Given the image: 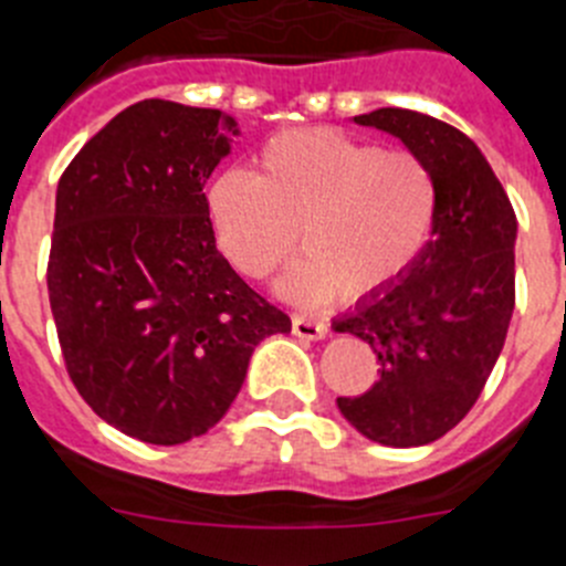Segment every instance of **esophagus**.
Wrapping results in <instances>:
<instances>
[{
    "mask_svg": "<svg viewBox=\"0 0 566 566\" xmlns=\"http://www.w3.org/2000/svg\"><path fill=\"white\" fill-rule=\"evenodd\" d=\"M293 333L298 338H307V340H321L327 338V324H321V321H310L304 315H293Z\"/></svg>",
    "mask_w": 566,
    "mask_h": 566,
    "instance_id": "34e87169",
    "label": "esophagus"
}]
</instances>
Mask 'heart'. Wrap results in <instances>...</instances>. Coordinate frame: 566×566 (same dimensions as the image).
Wrapping results in <instances>:
<instances>
[{
	"label": "heart",
	"mask_w": 566,
	"mask_h": 566,
	"mask_svg": "<svg viewBox=\"0 0 566 566\" xmlns=\"http://www.w3.org/2000/svg\"><path fill=\"white\" fill-rule=\"evenodd\" d=\"M208 211L222 251L248 276H271L302 237L304 256L279 284L282 295L360 302L400 282L426 251L440 188L417 151L315 126L271 137L256 175L213 177Z\"/></svg>",
	"instance_id": "heart-1"
}]
</instances>
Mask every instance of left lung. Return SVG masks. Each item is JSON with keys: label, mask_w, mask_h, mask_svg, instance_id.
Returning <instances> with one entry per match:
<instances>
[{"label": "left lung", "mask_w": 566, "mask_h": 566, "mask_svg": "<svg viewBox=\"0 0 566 566\" xmlns=\"http://www.w3.org/2000/svg\"><path fill=\"white\" fill-rule=\"evenodd\" d=\"M429 163L440 188L434 233L411 271L333 321L366 340L380 378L338 409L371 442L429 446L476 403L516 304V213L491 163L454 126L411 109L355 115Z\"/></svg>", "instance_id": "obj_1"}]
</instances>
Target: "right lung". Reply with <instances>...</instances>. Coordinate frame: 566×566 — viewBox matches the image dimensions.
<instances>
[{"label": "right lung", "mask_w": 566, "mask_h": 566, "mask_svg": "<svg viewBox=\"0 0 566 566\" xmlns=\"http://www.w3.org/2000/svg\"><path fill=\"white\" fill-rule=\"evenodd\" d=\"M239 126L220 109L137 101L61 175L48 293L70 378L135 440L206 434L245 384L259 340L290 333L217 251L206 180Z\"/></svg>", "instance_id": "right-lung-1"}]
</instances>
